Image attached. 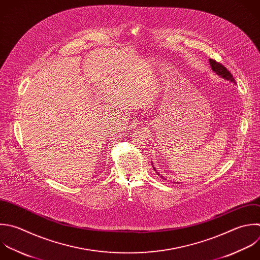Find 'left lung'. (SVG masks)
<instances>
[{
    "label": "left lung",
    "instance_id": "left-lung-1",
    "mask_svg": "<svg viewBox=\"0 0 260 260\" xmlns=\"http://www.w3.org/2000/svg\"><path fill=\"white\" fill-rule=\"evenodd\" d=\"M209 64H210V66H211V69L214 71V73H216L219 77H221V78H223V79H225V80H228V81H231V82H233V83H236V81H235L233 75L231 74V72H230L223 65H221L220 63H217L216 61H214V60H212V59H209ZM153 170L155 171V173H156L158 176H160L161 179H164V176L159 175V173L156 172V170H155L154 167H153ZM165 180H166V179H165ZM177 184H180V183H177Z\"/></svg>",
    "mask_w": 260,
    "mask_h": 260
}]
</instances>
